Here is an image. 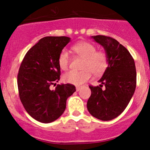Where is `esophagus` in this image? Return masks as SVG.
I'll list each match as a JSON object with an SVG mask.
<instances>
[{
  "label": "esophagus",
  "instance_id": "esophagus-1",
  "mask_svg": "<svg viewBox=\"0 0 150 150\" xmlns=\"http://www.w3.org/2000/svg\"><path fill=\"white\" fill-rule=\"evenodd\" d=\"M81 89L80 87H76V90L78 92V91H80V89Z\"/></svg>",
  "mask_w": 150,
  "mask_h": 150
}]
</instances>
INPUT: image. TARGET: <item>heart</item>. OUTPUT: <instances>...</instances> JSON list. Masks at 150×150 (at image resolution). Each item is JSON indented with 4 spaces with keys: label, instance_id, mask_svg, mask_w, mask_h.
<instances>
[{
    "label": "heart",
    "instance_id": "obj_1",
    "mask_svg": "<svg viewBox=\"0 0 150 150\" xmlns=\"http://www.w3.org/2000/svg\"><path fill=\"white\" fill-rule=\"evenodd\" d=\"M72 49L83 61L81 71L70 70L63 75V82L80 86L90 80L92 73L95 76H101L106 72L108 66V56L104 51H97L94 44L87 42H80L72 47ZM58 63L61 70L69 68L70 56L68 50L63 49L60 52Z\"/></svg>",
    "mask_w": 150,
    "mask_h": 150
}]
</instances>
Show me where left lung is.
<instances>
[{"label": "left lung", "instance_id": "left-lung-1", "mask_svg": "<svg viewBox=\"0 0 150 150\" xmlns=\"http://www.w3.org/2000/svg\"><path fill=\"white\" fill-rule=\"evenodd\" d=\"M104 48L108 56V66L99 80L100 86L89 85L90 97L87 107L90 114L101 120L116 118L127 107L135 92V61L128 49L112 37H92ZM105 86L102 91L101 87Z\"/></svg>", "mask_w": 150, "mask_h": 150}]
</instances>
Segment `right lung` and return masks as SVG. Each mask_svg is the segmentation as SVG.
Instances as JSON below:
<instances>
[{"label":"right lung","mask_w":150,"mask_h":150,"mask_svg":"<svg viewBox=\"0 0 150 150\" xmlns=\"http://www.w3.org/2000/svg\"><path fill=\"white\" fill-rule=\"evenodd\" d=\"M67 37H46L27 51L18 74L19 97L32 118L44 123L58 119L64 112L66 100L76 91L71 84L50 86L60 80L58 55L68 43Z\"/></svg>","instance_id":"obj_1"}]
</instances>
